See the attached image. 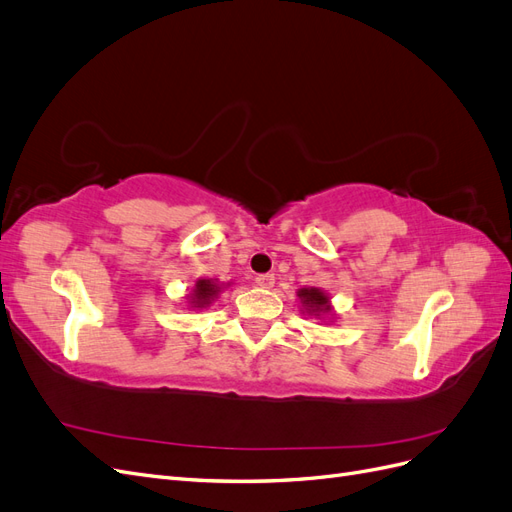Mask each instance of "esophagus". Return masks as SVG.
<instances>
[{"label":"esophagus","instance_id":"34e87169","mask_svg":"<svg viewBox=\"0 0 512 512\" xmlns=\"http://www.w3.org/2000/svg\"><path fill=\"white\" fill-rule=\"evenodd\" d=\"M254 284H256L258 288H273L275 277H273V273H262V275H256Z\"/></svg>","mask_w":512,"mask_h":512}]
</instances>
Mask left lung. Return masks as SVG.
Returning <instances> with one entry per match:
<instances>
[{"mask_svg": "<svg viewBox=\"0 0 512 512\" xmlns=\"http://www.w3.org/2000/svg\"><path fill=\"white\" fill-rule=\"evenodd\" d=\"M297 297L301 301V312L307 316L314 318H327L333 320V305H331V297L320 288H299Z\"/></svg>", "mask_w": 512, "mask_h": 512, "instance_id": "1", "label": "left lung"}]
</instances>
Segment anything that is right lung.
I'll return each instance as SVG.
<instances>
[{"label":"right lung","instance_id":"1","mask_svg":"<svg viewBox=\"0 0 512 512\" xmlns=\"http://www.w3.org/2000/svg\"><path fill=\"white\" fill-rule=\"evenodd\" d=\"M222 288H224V284H220L218 280H196L194 288L188 294V307L203 309V307L211 305L215 299H218Z\"/></svg>","mask_w":512,"mask_h":512}]
</instances>
